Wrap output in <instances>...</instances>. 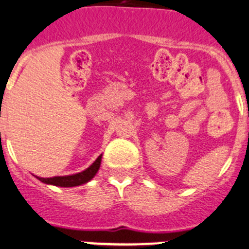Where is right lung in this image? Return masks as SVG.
<instances>
[{
    "label": "right lung",
    "instance_id": "right-lung-1",
    "mask_svg": "<svg viewBox=\"0 0 249 249\" xmlns=\"http://www.w3.org/2000/svg\"><path fill=\"white\" fill-rule=\"evenodd\" d=\"M101 162H102V155L101 156H98V159L93 162V163L90 164L86 171L81 172V173L71 174V176H65V177H53V178L38 177V179L40 180V182L45 183V184L56 185V187H64V188L77 187V185L86 184V183L89 182V180L96 176L99 167H101Z\"/></svg>",
    "mask_w": 249,
    "mask_h": 249
}]
</instances>
